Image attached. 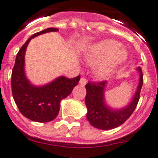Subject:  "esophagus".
<instances>
[{"label":"esophagus","mask_w":158,"mask_h":158,"mask_svg":"<svg viewBox=\"0 0 158 158\" xmlns=\"http://www.w3.org/2000/svg\"><path fill=\"white\" fill-rule=\"evenodd\" d=\"M86 82H87V79L86 78H81L80 80H79V83H80L82 86H85L86 84Z\"/></svg>","instance_id":"1"}]
</instances>
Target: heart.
<instances>
[{
	"mask_svg": "<svg viewBox=\"0 0 158 158\" xmlns=\"http://www.w3.org/2000/svg\"><path fill=\"white\" fill-rule=\"evenodd\" d=\"M127 52L121 48V43L115 40H105L93 46L86 55L90 64L99 62L94 68L97 76L106 77L126 60Z\"/></svg>",
	"mask_w": 158,
	"mask_h": 158,
	"instance_id": "1",
	"label": "heart"
}]
</instances>
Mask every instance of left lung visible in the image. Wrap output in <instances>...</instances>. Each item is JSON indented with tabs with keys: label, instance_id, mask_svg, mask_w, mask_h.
Masks as SVG:
<instances>
[{
	"label": "left lung",
	"instance_id": "obj_1",
	"mask_svg": "<svg viewBox=\"0 0 158 158\" xmlns=\"http://www.w3.org/2000/svg\"><path fill=\"white\" fill-rule=\"evenodd\" d=\"M140 80L134 98L128 106L120 110H113L108 108L104 101V89L106 81L88 82L86 85V95L85 102L87 108L86 117L90 124L101 130H109L119 127L131 116L135 109L140 98V91L143 84V75L139 67Z\"/></svg>",
	"mask_w": 158,
	"mask_h": 158
}]
</instances>
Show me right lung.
Wrapping results in <instances>:
<instances>
[{
	"label": "right lung",
	"mask_w": 158,
	"mask_h": 158,
	"mask_svg": "<svg viewBox=\"0 0 158 158\" xmlns=\"http://www.w3.org/2000/svg\"><path fill=\"white\" fill-rule=\"evenodd\" d=\"M58 31L57 28H47L34 34L18 52L12 72V92L19 112L35 122L45 123L54 120L60 110V102L72 93L78 84L80 76L75 78L60 76L42 87L34 86L24 74V54L31 38L42 34Z\"/></svg>",
	"instance_id": "1"
}]
</instances>
